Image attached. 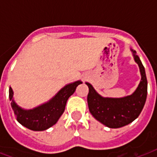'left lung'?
<instances>
[{
  "mask_svg": "<svg viewBox=\"0 0 157 157\" xmlns=\"http://www.w3.org/2000/svg\"><path fill=\"white\" fill-rule=\"evenodd\" d=\"M130 50L141 74V81L132 94L122 98L103 97L91 84L86 82L89 87L87 96L89 110L97 121L108 128H121L134 121L141 113L146 102L147 81L145 69L136 51L132 49Z\"/></svg>",
  "mask_w": 157,
  "mask_h": 157,
  "instance_id": "8db88e82",
  "label": "left lung"
}]
</instances>
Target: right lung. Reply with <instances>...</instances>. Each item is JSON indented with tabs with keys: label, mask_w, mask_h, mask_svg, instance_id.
I'll list each match as a JSON object with an SVG mask.
<instances>
[{
	"label": "right lung",
	"mask_w": 157,
	"mask_h": 157,
	"mask_svg": "<svg viewBox=\"0 0 157 157\" xmlns=\"http://www.w3.org/2000/svg\"><path fill=\"white\" fill-rule=\"evenodd\" d=\"M82 84L76 81L63 86L51 99L33 109H24L19 107L13 98V91L9 90V98L16 119L22 125L34 131H43L57 123L63 113L67 101L76 90V87Z\"/></svg>",
	"instance_id": "add662e5"
}]
</instances>
